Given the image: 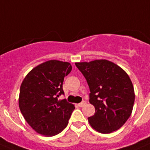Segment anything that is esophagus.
<instances>
[{"instance_id": "esophagus-1", "label": "esophagus", "mask_w": 150, "mask_h": 150, "mask_svg": "<svg viewBox=\"0 0 150 150\" xmlns=\"http://www.w3.org/2000/svg\"><path fill=\"white\" fill-rule=\"evenodd\" d=\"M86 104V102H81V103H79V104H78V105H79V107H83Z\"/></svg>"}]
</instances>
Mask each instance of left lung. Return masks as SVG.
Segmentation results:
<instances>
[{
    "label": "left lung",
    "instance_id": "1",
    "mask_svg": "<svg viewBox=\"0 0 150 150\" xmlns=\"http://www.w3.org/2000/svg\"><path fill=\"white\" fill-rule=\"evenodd\" d=\"M75 65L86 78L89 103L96 109L94 115L88 118L91 126L105 134L120 129L131 115L135 101L134 88L127 73L105 59Z\"/></svg>",
    "mask_w": 150,
    "mask_h": 150
}]
</instances>
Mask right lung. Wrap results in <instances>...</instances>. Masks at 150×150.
Masks as SVG:
<instances>
[{
	"instance_id": "right-lung-1",
	"label": "right lung",
	"mask_w": 150,
	"mask_h": 150,
	"mask_svg": "<svg viewBox=\"0 0 150 150\" xmlns=\"http://www.w3.org/2000/svg\"><path fill=\"white\" fill-rule=\"evenodd\" d=\"M71 69L69 62L50 60L34 68L23 80L19 108L24 119L38 133L55 136L69 123L75 105L58 98L64 94V78Z\"/></svg>"
}]
</instances>
